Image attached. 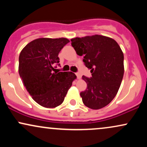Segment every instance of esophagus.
Returning <instances> with one entry per match:
<instances>
[{"instance_id":"1","label":"esophagus","mask_w":147,"mask_h":147,"mask_svg":"<svg viewBox=\"0 0 147 147\" xmlns=\"http://www.w3.org/2000/svg\"><path fill=\"white\" fill-rule=\"evenodd\" d=\"M75 75H76V76H77V79H79L81 78V75H80V73H79V72H77V73H75Z\"/></svg>"}]
</instances>
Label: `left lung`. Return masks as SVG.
Wrapping results in <instances>:
<instances>
[{
  "label": "left lung",
  "instance_id": "1",
  "mask_svg": "<svg viewBox=\"0 0 147 147\" xmlns=\"http://www.w3.org/2000/svg\"><path fill=\"white\" fill-rule=\"evenodd\" d=\"M71 45L83 61L90 69V78L83 76L86 90L80 92L84 105L91 109L107 106L117 95L124 75V54L113 38L92 35L76 37Z\"/></svg>",
  "mask_w": 147,
  "mask_h": 147
}]
</instances>
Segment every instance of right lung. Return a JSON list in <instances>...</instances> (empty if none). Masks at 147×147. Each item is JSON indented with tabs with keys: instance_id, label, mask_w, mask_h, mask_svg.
I'll list each match as a JSON object with an SVG mask.
<instances>
[{
	"instance_id": "right-lung-1",
	"label": "right lung",
	"mask_w": 147,
	"mask_h": 147,
	"mask_svg": "<svg viewBox=\"0 0 147 147\" xmlns=\"http://www.w3.org/2000/svg\"><path fill=\"white\" fill-rule=\"evenodd\" d=\"M69 42L66 38H39L25 45L20 53V77L32 99L43 107L61 104L77 77L71 72L55 71L59 53Z\"/></svg>"
}]
</instances>
